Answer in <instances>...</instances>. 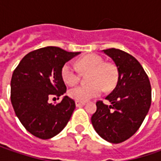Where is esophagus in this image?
<instances>
[{"label": "esophagus", "instance_id": "1", "mask_svg": "<svg viewBox=\"0 0 161 161\" xmlns=\"http://www.w3.org/2000/svg\"><path fill=\"white\" fill-rule=\"evenodd\" d=\"M75 105H76V107L78 108H80V107H82L85 105V102H80V101H75Z\"/></svg>", "mask_w": 161, "mask_h": 161}]
</instances>
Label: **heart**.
I'll list each match as a JSON object with an SVG mask.
<instances>
[{
  "instance_id": "heart-1",
  "label": "heart",
  "mask_w": 161,
  "mask_h": 161,
  "mask_svg": "<svg viewBox=\"0 0 161 161\" xmlns=\"http://www.w3.org/2000/svg\"><path fill=\"white\" fill-rule=\"evenodd\" d=\"M78 70L86 73L88 85L79 86L68 91L72 99L85 102L92 97L101 94L103 90H111L118 81V69L116 65L110 62H104V59L95 53L85 55L76 62ZM61 76L65 84L74 86L80 80L77 70L70 63H66L61 69Z\"/></svg>"
}]
</instances>
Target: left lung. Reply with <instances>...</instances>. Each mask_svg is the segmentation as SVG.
Wrapping results in <instances>:
<instances>
[{
    "label": "left lung",
    "mask_w": 161,
    "mask_h": 161,
    "mask_svg": "<svg viewBox=\"0 0 161 161\" xmlns=\"http://www.w3.org/2000/svg\"><path fill=\"white\" fill-rule=\"evenodd\" d=\"M103 52L116 65L118 81L106 97L111 105L97 101L91 123L103 139L120 143L133 136L142 125L152 104V88L147 73L133 55L115 48Z\"/></svg>",
    "instance_id": "left-lung-1"
}]
</instances>
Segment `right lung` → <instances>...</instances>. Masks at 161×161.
<instances>
[{"label": "right lung", "mask_w": 161, "mask_h": 161, "mask_svg": "<svg viewBox=\"0 0 161 161\" xmlns=\"http://www.w3.org/2000/svg\"><path fill=\"white\" fill-rule=\"evenodd\" d=\"M79 53L56 47L39 48L26 54L12 73L10 101L16 115L26 130L39 139L55 136L71 118L73 99L65 96L53 105L48 98H59L66 92L61 69Z\"/></svg>", "instance_id": "right-lung-1"}]
</instances>
